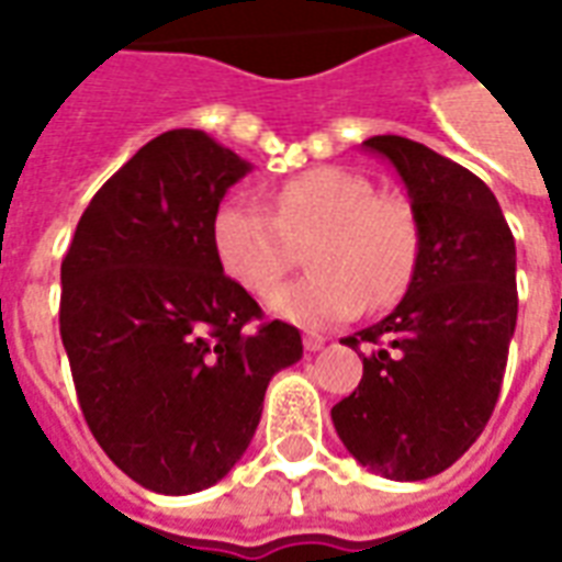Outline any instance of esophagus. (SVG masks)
Here are the masks:
<instances>
[{
	"instance_id": "34e87169",
	"label": "esophagus",
	"mask_w": 562,
	"mask_h": 562,
	"mask_svg": "<svg viewBox=\"0 0 562 562\" xmlns=\"http://www.w3.org/2000/svg\"><path fill=\"white\" fill-rule=\"evenodd\" d=\"M304 349L306 352H318V349H325V337H318V334H306Z\"/></svg>"
}]
</instances>
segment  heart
<instances>
[{"instance_id":"obj_1","label":"heart","mask_w":562,"mask_h":562,"mask_svg":"<svg viewBox=\"0 0 562 562\" xmlns=\"http://www.w3.org/2000/svg\"><path fill=\"white\" fill-rule=\"evenodd\" d=\"M310 277L270 292L268 310L322 330L355 318L364 304H394L418 261V222L401 198L376 195L364 173L313 168L277 189V210L228 195L210 220L220 268L246 292L265 294L306 244Z\"/></svg>"}]
</instances>
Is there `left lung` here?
<instances>
[{"label": "left lung", "instance_id": "8db88e82", "mask_svg": "<svg viewBox=\"0 0 562 562\" xmlns=\"http://www.w3.org/2000/svg\"><path fill=\"white\" fill-rule=\"evenodd\" d=\"M361 147L406 186L418 261L401 304L342 340L373 352L330 418L361 467L422 482L448 470L494 413L518 322L515 237L494 192L458 161L401 135Z\"/></svg>", "mask_w": 562, "mask_h": 562}]
</instances>
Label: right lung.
I'll use <instances>...</instances> for the list:
<instances>
[{
  "label": "right lung",
  "mask_w": 562,
  "mask_h": 562,
  "mask_svg": "<svg viewBox=\"0 0 562 562\" xmlns=\"http://www.w3.org/2000/svg\"><path fill=\"white\" fill-rule=\"evenodd\" d=\"M252 165L201 128H171L83 210L63 258L59 334L104 454L156 494L225 479L256 436L273 373L301 334L216 261L210 220Z\"/></svg>",
  "instance_id": "right-lung-1"
}]
</instances>
